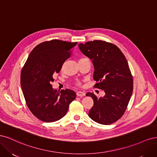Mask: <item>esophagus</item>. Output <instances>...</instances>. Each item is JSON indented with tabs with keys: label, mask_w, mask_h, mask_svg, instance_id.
Instances as JSON below:
<instances>
[{
	"label": "esophagus",
	"mask_w": 157,
	"mask_h": 157,
	"mask_svg": "<svg viewBox=\"0 0 157 157\" xmlns=\"http://www.w3.org/2000/svg\"><path fill=\"white\" fill-rule=\"evenodd\" d=\"M77 96H85V93L83 92H80V91H78L77 92Z\"/></svg>",
	"instance_id": "34e87169"
}]
</instances>
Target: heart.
<instances>
[{"mask_svg":"<svg viewBox=\"0 0 157 157\" xmlns=\"http://www.w3.org/2000/svg\"><path fill=\"white\" fill-rule=\"evenodd\" d=\"M87 59L86 58H80V59H79V61L80 60H82V59ZM76 84H77V85H78V86H80V82H77V83H76Z\"/></svg>","mask_w":157,"mask_h":157,"instance_id":"heart-1","label":"heart"}]
</instances>
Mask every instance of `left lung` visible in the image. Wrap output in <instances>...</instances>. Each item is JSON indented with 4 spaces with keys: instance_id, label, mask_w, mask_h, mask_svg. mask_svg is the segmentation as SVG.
Returning <instances> with one entry per match:
<instances>
[{
    "instance_id": "obj_1",
    "label": "left lung",
    "mask_w": 157,
    "mask_h": 157,
    "mask_svg": "<svg viewBox=\"0 0 157 157\" xmlns=\"http://www.w3.org/2000/svg\"><path fill=\"white\" fill-rule=\"evenodd\" d=\"M82 53L92 60L94 88L103 90L105 95L98 98L88 92L94 100L88 116L99 124L117 122L126 111L133 92V78L124 55L118 47L101 40L80 43Z\"/></svg>"
}]
</instances>
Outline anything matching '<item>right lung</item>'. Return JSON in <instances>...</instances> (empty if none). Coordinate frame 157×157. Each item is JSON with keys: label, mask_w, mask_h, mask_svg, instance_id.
Wrapping results in <instances>:
<instances>
[{"label": "right lung", "mask_w": 157, "mask_h": 157, "mask_svg": "<svg viewBox=\"0 0 157 157\" xmlns=\"http://www.w3.org/2000/svg\"><path fill=\"white\" fill-rule=\"evenodd\" d=\"M77 44L58 39L41 42L31 52L22 68L21 86L26 104L42 121L52 122L63 117L76 98L73 90L59 92L51 84Z\"/></svg>", "instance_id": "add662e5"}]
</instances>
